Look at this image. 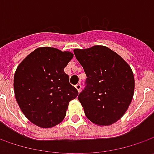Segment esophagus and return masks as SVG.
I'll return each instance as SVG.
<instances>
[{
  "mask_svg": "<svg viewBox=\"0 0 154 154\" xmlns=\"http://www.w3.org/2000/svg\"><path fill=\"white\" fill-rule=\"evenodd\" d=\"M75 88L77 89V91L80 92V90H81V85H80V83L79 84H77V85H75Z\"/></svg>",
  "mask_w": 154,
  "mask_h": 154,
  "instance_id": "34e87169",
  "label": "esophagus"
}]
</instances>
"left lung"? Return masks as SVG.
Here are the masks:
<instances>
[{
    "mask_svg": "<svg viewBox=\"0 0 154 154\" xmlns=\"http://www.w3.org/2000/svg\"><path fill=\"white\" fill-rule=\"evenodd\" d=\"M74 53L87 77L86 87L78 96L86 117L100 126L118 121L133 98L131 68L118 54L102 45L75 49Z\"/></svg>",
    "mask_w": 154,
    "mask_h": 154,
    "instance_id": "8db88e82",
    "label": "left lung"
}]
</instances>
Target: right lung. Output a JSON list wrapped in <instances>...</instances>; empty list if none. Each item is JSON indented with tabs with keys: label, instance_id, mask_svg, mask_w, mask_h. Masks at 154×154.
I'll return each instance as SVG.
<instances>
[{
	"label": "right lung",
	"instance_id": "1",
	"mask_svg": "<svg viewBox=\"0 0 154 154\" xmlns=\"http://www.w3.org/2000/svg\"><path fill=\"white\" fill-rule=\"evenodd\" d=\"M69 51L41 47L20 62L14 78L20 108L33 124L52 128L64 119L68 103L79 92L64 68L73 58Z\"/></svg>",
	"mask_w": 154,
	"mask_h": 154
}]
</instances>
